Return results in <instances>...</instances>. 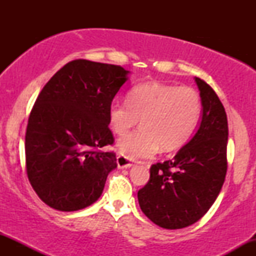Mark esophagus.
Wrapping results in <instances>:
<instances>
[{
    "mask_svg": "<svg viewBox=\"0 0 256 256\" xmlns=\"http://www.w3.org/2000/svg\"><path fill=\"white\" fill-rule=\"evenodd\" d=\"M116 164H118L119 168H128V167L134 166V162L131 160H128V158L122 156V155H118L116 156Z\"/></svg>",
    "mask_w": 256,
    "mask_h": 256,
    "instance_id": "1",
    "label": "esophagus"
}]
</instances>
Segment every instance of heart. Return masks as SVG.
Returning <instances> with one entry per match:
<instances>
[{
    "label": "heart",
    "mask_w": 256,
    "mask_h": 256,
    "mask_svg": "<svg viewBox=\"0 0 256 256\" xmlns=\"http://www.w3.org/2000/svg\"><path fill=\"white\" fill-rule=\"evenodd\" d=\"M202 112L198 92L190 86L149 82L128 92V102H114L108 110L114 134L122 136L137 124L140 128L118 140V149L128 158L154 156L162 149L171 152L189 140Z\"/></svg>",
    "instance_id": "b5f03b06"
}]
</instances>
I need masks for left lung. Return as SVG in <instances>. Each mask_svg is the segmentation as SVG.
<instances>
[{"instance_id":"1","label":"left lung","mask_w":256,"mask_h":256,"mask_svg":"<svg viewBox=\"0 0 256 256\" xmlns=\"http://www.w3.org/2000/svg\"><path fill=\"white\" fill-rule=\"evenodd\" d=\"M202 119L194 137L172 160L150 167V178L137 194L142 212L160 228L192 225L218 198L228 171V118L212 88L195 78Z\"/></svg>"}]
</instances>
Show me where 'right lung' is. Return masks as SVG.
I'll use <instances>...</instances> for the list:
<instances>
[{"mask_svg": "<svg viewBox=\"0 0 256 256\" xmlns=\"http://www.w3.org/2000/svg\"><path fill=\"white\" fill-rule=\"evenodd\" d=\"M122 66L73 60L50 78L34 102L25 136L26 172L46 204L74 212L101 196L116 167L108 110L128 80Z\"/></svg>", "mask_w": 256, "mask_h": 256, "instance_id": "add662e5", "label": "right lung"}]
</instances>
